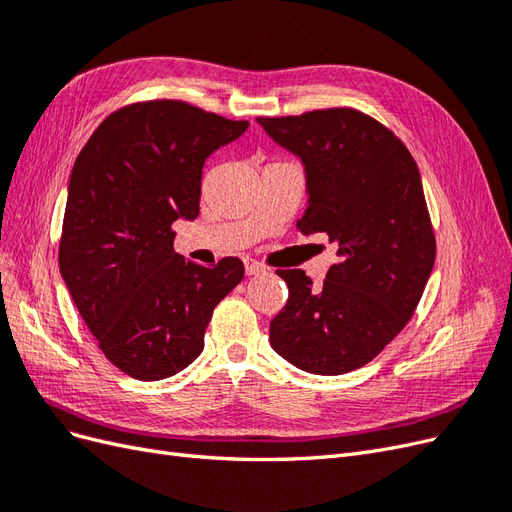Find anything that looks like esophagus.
I'll return each mask as SVG.
<instances>
[{
  "label": "esophagus",
  "mask_w": 512,
  "mask_h": 512,
  "mask_svg": "<svg viewBox=\"0 0 512 512\" xmlns=\"http://www.w3.org/2000/svg\"><path fill=\"white\" fill-rule=\"evenodd\" d=\"M260 273H265V265H262V262H258V260L247 258L245 260V275H260Z\"/></svg>",
  "instance_id": "esophagus-1"
}]
</instances>
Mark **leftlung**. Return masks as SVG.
Segmentation results:
<instances>
[{"label": "left lung", "instance_id": "obj_1", "mask_svg": "<svg viewBox=\"0 0 512 512\" xmlns=\"http://www.w3.org/2000/svg\"><path fill=\"white\" fill-rule=\"evenodd\" d=\"M256 121L305 166L297 228L329 235L339 258L322 286L301 269L277 271L288 301L269 342L309 374H348L406 327L436 262L421 173L389 128L354 108Z\"/></svg>", "mask_w": 512, "mask_h": 512}]
</instances>
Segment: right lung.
Returning a JSON list of instances; mask_svg holds the SVG:
<instances>
[{
    "label": "right lung",
    "instance_id": "add662e5",
    "mask_svg": "<svg viewBox=\"0 0 512 512\" xmlns=\"http://www.w3.org/2000/svg\"><path fill=\"white\" fill-rule=\"evenodd\" d=\"M247 121L188 102L123 106L74 162L59 271L104 356L136 380L179 374L205 348L215 305L243 262L203 267L175 252L177 220H196L203 166Z\"/></svg>",
    "mask_w": 512,
    "mask_h": 512
}]
</instances>
